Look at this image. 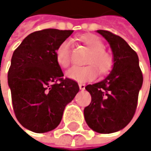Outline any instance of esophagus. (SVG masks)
I'll list each match as a JSON object with an SVG mask.
<instances>
[{"mask_svg":"<svg viewBox=\"0 0 151 151\" xmlns=\"http://www.w3.org/2000/svg\"><path fill=\"white\" fill-rule=\"evenodd\" d=\"M78 86H79V89H80V90H84L85 87H86V86H85L84 84H79Z\"/></svg>","mask_w":151,"mask_h":151,"instance_id":"esophagus-1","label":"esophagus"}]
</instances>
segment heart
<instances>
[{
	"instance_id": "1",
	"label": "heart",
	"mask_w": 151,
	"mask_h": 151,
	"mask_svg": "<svg viewBox=\"0 0 151 151\" xmlns=\"http://www.w3.org/2000/svg\"><path fill=\"white\" fill-rule=\"evenodd\" d=\"M87 47L90 54L87 57L85 66H73L66 72V77L78 83H85L93 80L98 74L107 73L113 66L112 57L104 50L103 42L95 35L86 34L78 38ZM56 59L58 64L64 68L69 66L71 63V46L68 41H64L56 50Z\"/></svg>"
}]
</instances>
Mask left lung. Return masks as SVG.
<instances>
[{"label":"left lung","instance_id":"obj_1","mask_svg":"<svg viewBox=\"0 0 151 151\" xmlns=\"http://www.w3.org/2000/svg\"><path fill=\"white\" fill-rule=\"evenodd\" d=\"M113 52L110 73L98 83L86 86L92 96L84 115L88 127L101 134H110L124 129L136 112L143 78L136 52L119 36L107 30H97Z\"/></svg>","mask_w":151,"mask_h":151}]
</instances>
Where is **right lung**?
Segmentation results:
<instances>
[{
	"label": "right lung",
	"instance_id": "1",
	"mask_svg": "<svg viewBox=\"0 0 151 151\" xmlns=\"http://www.w3.org/2000/svg\"><path fill=\"white\" fill-rule=\"evenodd\" d=\"M73 32L57 29L33 32L13 53L8 73L13 107L18 122L32 132L56 129L65 106L79 91L76 81L63 79L56 59L57 48Z\"/></svg>",
	"mask_w": 151,
	"mask_h": 151
}]
</instances>
